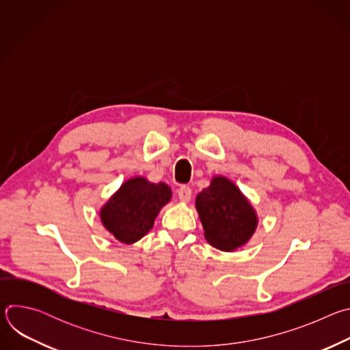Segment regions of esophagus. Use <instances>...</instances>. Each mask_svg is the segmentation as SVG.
Listing matches in <instances>:
<instances>
[{
    "mask_svg": "<svg viewBox=\"0 0 350 350\" xmlns=\"http://www.w3.org/2000/svg\"><path fill=\"white\" fill-rule=\"evenodd\" d=\"M177 195H178V198H180V201H181V202H188L189 199H191L192 191H191V188H189V187H187V185H181V187L178 188V191H177Z\"/></svg>",
    "mask_w": 350,
    "mask_h": 350,
    "instance_id": "34e87169",
    "label": "esophagus"
}]
</instances>
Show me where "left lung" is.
<instances>
[{
  "mask_svg": "<svg viewBox=\"0 0 350 350\" xmlns=\"http://www.w3.org/2000/svg\"><path fill=\"white\" fill-rule=\"evenodd\" d=\"M195 206L202 221L206 241L231 252L251 238L258 217L239 188L226 177H213L211 185L196 195Z\"/></svg>",
  "mask_w": 350,
  "mask_h": 350,
  "instance_id": "8db88e82",
  "label": "left lung"
}]
</instances>
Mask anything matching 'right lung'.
Returning <instances> with one entry per match:
<instances>
[{
	"mask_svg": "<svg viewBox=\"0 0 350 350\" xmlns=\"http://www.w3.org/2000/svg\"><path fill=\"white\" fill-rule=\"evenodd\" d=\"M172 198L165 183L144 177L127 180L101 209L104 227L120 242L133 243L152 228L155 217Z\"/></svg>",
	"mask_w": 350,
	"mask_h": 350,
	"instance_id": "1",
	"label": "right lung"
}]
</instances>
